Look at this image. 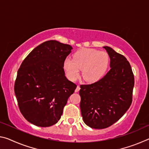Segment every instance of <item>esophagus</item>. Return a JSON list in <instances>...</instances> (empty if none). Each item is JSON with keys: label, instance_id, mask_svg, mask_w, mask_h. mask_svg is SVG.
<instances>
[{"label": "esophagus", "instance_id": "obj_1", "mask_svg": "<svg viewBox=\"0 0 149 149\" xmlns=\"http://www.w3.org/2000/svg\"><path fill=\"white\" fill-rule=\"evenodd\" d=\"M79 90H80V87H79V85H77V87H76V89H75V92H79Z\"/></svg>", "mask_w": 149, "mask_h": 149}]
</instances>
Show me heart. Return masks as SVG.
I'll list each match as a JSON object with an SVG mask.
<instances>
[{"label":"heart","mask_w":149,"mask_h":149,"mask_svg":"<svg viewBox=\"0 0 149 149\" xmlns=\"http://www.w3.org/2000/svg\"><path fill=\"white\" fill-rule=\"evenodd\" d=\"M109 56L104 51L93 49H84L77 51L71 58L64 61V69L68 78L75 81L79 76L82 70V76L87 82L97 81L101 78L109 64Z\"/></svg>","instance_id":"heart-1"}]
</instances>
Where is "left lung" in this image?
I'll list each match as a JSON object with an SVG mask.
<instances>
[{
  "label": "left lung",
  "instance_id": "8db88e82",
  "mask_svg": "<svg viewBox=\"0 0 149 149\" xmlns=\"http://www.w3.org/2000/svg\"><path fill=\"white\" fill-rule=\"evenodd\" d=\"M110 58V70L102 79L81 85L80 108L85 124L104 129L119 120L132 102L134 75L130 62L122 54L104 47Z\"/></svg>",
  "mask_w": 149,
  "mask_h": 149
}]
</instances>
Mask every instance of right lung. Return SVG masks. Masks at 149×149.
<instances>
[{
	"label": "right lung",
	"mask_w": 149,
	"mask_h": 149,
	"mask_svg": "<svg viewBox=\"0 0 149 149\" xmlns=\"http://www.w3.org/2000/svg\"><path fill=\"white\" fill-rule=\"evenodd\" d=\"M72 47L54 40L42 42L27 55L14 84L19 109L29 122L49 127L61 118L77 85L65 76L64 61Z\"/></svg>",
	"instance_id": "obj_1"
}]
</instances>
